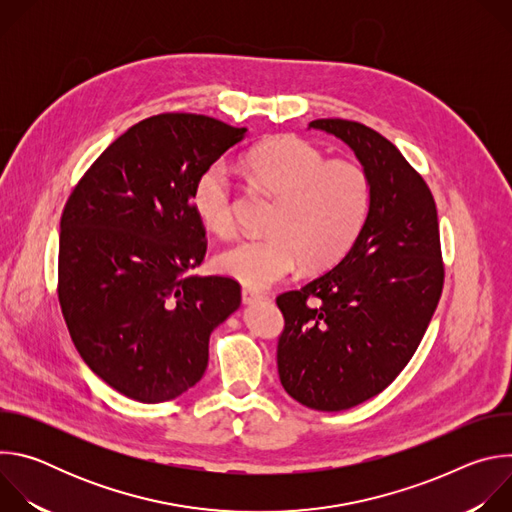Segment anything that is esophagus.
I'll list each match as a JSON object with an SVG mask.
<instances>
[{"mask_svg":"<svg viewBox=\"0 0 512 512\" xmlns=\"http://www.w3.org/2000/svg\"><path fill=\"white\" fill-rule=\"evenodd\" d=\"M241 296H243V304H247V306L263 300V294H259V291H253V289H247V287L241 291Z\"/></svg>","mask_w":512,"mask_h":512,"instance_id":"34e87169","label":"esophagus"}]
</instances>
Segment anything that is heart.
<instances>
[{"mask_svg": "<svg viewBox=\"0 0 512 512\" xmlns=\"http://www.w3.org/2000/svg\"><path fill=\"white\" fill-rule=\"evenodd\" d=\"M249 182L275 198L263 239H243L214 257V269L251 289H265L302 263L334 265L354 243L369 210L371 184L344 158L324 160L312 143L281 135L261 141L245 156ZM202 227L227 237L235 231L233 188L223 168H208L192 194Z\"/></svg>", "mask_w": 512, "mask_h": 512, "instance_id": "heart-1", "label": "heart"}]
</instances>
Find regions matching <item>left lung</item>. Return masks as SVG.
Listing matches in <instances>:
<instances>
[{
	"label": "left lung",
	"instance_id": "left-lung-1",
	"mask_svg": "<svg viewBox=\"0 0 512 512\" xmlns=\"http://www.w3.org/2000/svg\"><path fill=\"white\" fill-rule=\"evenodd\" d=\"M310 129L348 145L371 198L342 261L277 298V371L298 403L342 411L387 389L415 354L444 287L440 227L427 184L389 139L346 119Z\"/></svg>",
	"mask_w": 512,
	"mask_h": 512
}]
</instances>
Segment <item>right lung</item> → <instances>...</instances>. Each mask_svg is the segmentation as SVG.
<instances>
[{
  "label": "right lung",
  "instance_id": "right-lung-1",
  "mask_svg": "<svg viewBox=\"0 0 512 512\" xmlns=\"http://www.w3.org/2000/svg\"><path fill=\"white\" fill-rule=\"evenodd\" d=\"M247 127L162 113L119 135L68 196L58 300L89 369L121 395L162 403L194 387L208 338L241 306L235 279L192 275L206 253L192 194Z\"/></svg>",
  "mask_w": 512,
  "mask_h": 512
}]
</instances>
